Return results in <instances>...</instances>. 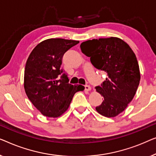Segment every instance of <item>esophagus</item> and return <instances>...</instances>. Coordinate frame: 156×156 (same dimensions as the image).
<instances>
[{
	"label": "esophagus",
	"mask_w": 156,
	"mask_h": 156,
	"mask_svg": "<svg viewBox=\"0 0 156 156\" xmlns=\"http://www.w3.org/2000/svg\"><path fill=\"white\" fill-rule=\"evenodd\" d=\"M85 90L86 91H90L91 90V87L90 86V85H85Z\"/></svg>",
	"instance_id": "1"
}]
</instances>
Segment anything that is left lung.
<instances>
[{
  "mask_svg": "<svg viewBox=\"0 0 156 156\" xmlns=\"http://www.w3.org/2000/svg\"><path fill=\"white\" fill-rule=\"evenodd\" d=\"M80 49L96 69L108 76L100 86L95 87L104 99L96 110L105 117H116L126 108L139 85L141 76L135 54L117 37L84 41Z\"/></svg>",
  "mask_w": 156,
  "mask_h": 156,
  "instance_id": "obj_1",
  "label": "left lung"
}]
</instances>
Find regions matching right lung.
Instances as JSON below:
<instances>
[{
    "label": "right lung",
    "mask_w": 156,
    "mask_h": 156,
    "mask_svg": "<svg viewBox=\"0 0 156 156\" xmlns=\"http://www.w3.org/2000/svg\"><path fill=\"white\" fill-rule=\"evenodd\" d=\"M79 43L64 39H49L39 43L28 57L24 87L29 100L43 115L58 117L69 108L76 92L83 85L69 83L62 69L63 54Z\"/></svg>",
    "instance_id": "add662e5"
}]
</instances>
